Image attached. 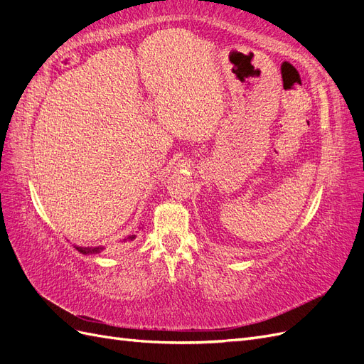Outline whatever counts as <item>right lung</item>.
Listing matches in <instances>:
<instances>
[{"instance_id":"right-lung-1","label":"right lung","mask_w":364,"mask_h":364,"mask_svg":"<svg viewBox=\"0 0 364 364\" xmlns=\"http://www.w3.org/2000/svg\"><path fill=\"white\" fill-rule=\"evenodd\" d=\"M132 240H135V235H129L127 238H124V243L126 241H132ZM77 250H79L80 253H83V255H92V253H100L105 247H102V246H98V247H82V246H77L75 247Z\"/></svg>"}]
</instances>
